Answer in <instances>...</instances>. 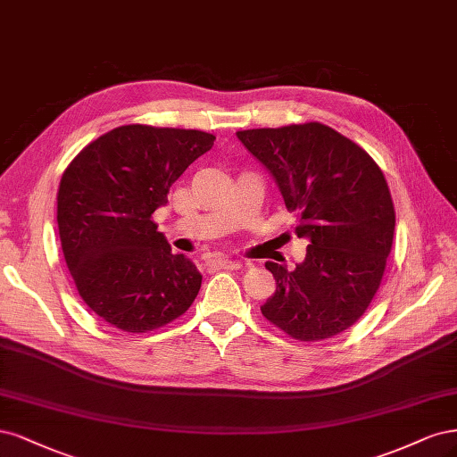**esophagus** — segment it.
Returning <instances> with one entry per match:
<instances>
[{"label":"esophagus","mask_w":457,"mask_h":457,"mask_svg":"<svg viewBox=\"0 0 457 457\" xmlns=\"http://www.w3.org/2000/svg\"><path fill=\"white\" fill-rule=\"evenodd\" d=\"M209 266L214 270H241L243 263L237 260H229V258H214L209 262Z\"/></svg>","instance_id":"esophagus-1"}]
</instances>
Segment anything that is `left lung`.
Here are the masks:
<instances>
[{
	"label": "left lung",
	"mask_w": 457,
	"mask_h": 457,
	"mask_svg": "<svg viewBox=\"0 0 457 457\" xmlns=\"http://www.w3.org/2000/svg\"><path fill=\"white\" fill-rule=\"evenodd\" d=\"M266 167L309 239L302 263L268 262L277 290L262 315L294 340L319 342L362 317L379 288L395 235L386 176L359 144L312 121L237 130Z\"/></svg>",
	"instance_id": "1"
}]
</instances>
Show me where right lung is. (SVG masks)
Returning <instances> with one entry per match:
<instances>
[{
    "instance_id": "1",
    "label": "right lung",
    "mask_w": 457,
    "mask_h": 457,
    "mask_svg": "<svg viewBox=\"0 0 457 457\" xmlns=\"http://www.w3.org/2000/svg\"><path fill=\"white\" fill-rule=\"evenodd\" d=\"M216 137L195 129L123 125L71 159L56 195L62 253L79 296L123 332H150L184 315L201 273L172 254L154 212Z\"/></svg>"
}]
</instances>
